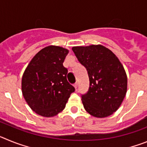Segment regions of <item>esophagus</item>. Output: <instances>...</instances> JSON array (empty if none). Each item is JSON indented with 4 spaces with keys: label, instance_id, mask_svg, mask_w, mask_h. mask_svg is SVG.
I'll return each mask as SVG.
<instances>
[{
    "label": "esophagus",
    "instance_id": "34e87169",
    "mask_svg": "<svg viewBox=\"0 0 147 147\" xmlns=\"http://www.w3.org/2000/svg\"><path fill=\"white\" fill-rule=\"evenodd\" d=\"M74 88H76H76H77V87H78V83L77 82L74 83Z\"/></svg>",
    "mask_w": 147,
    "mask_h": 147
}]
</instances>
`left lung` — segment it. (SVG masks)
Masks as SVG:
<instances>
[{"label": "left lung", "mask_w": 147, "mask_h": 147, "mask_svg": "<svg viewBox=\"0 0 147 147\" xmlns=\"http://www.w3.org/2000/svg\"><path fill=\"white\" fill-rule=\"evenodd\" d=\"M72 50L89 76V89L81 96L85 110L97 118L112 115L127 93V77L123 65L103 45L76 46Z\"/></svg>", "instance_id": "left-lung-1"}]
</instances>
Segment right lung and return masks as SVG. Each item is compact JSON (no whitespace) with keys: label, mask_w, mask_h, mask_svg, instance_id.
<instances>
[{"label":"right lung","mask_w":147,"mask_h":147,"mask_svg":"<svg viewBox=\"0 0 147 147\" xmlns=\"http://www.w3.org/2000/svg\"><path fill=\"white\" fill-rule=\"evenodd\" d=\"M68 50L50 45L31 60L22 78V93L32 110L44 117H52L64 110L74 87L67 80L63 62Z\"/></svg>","instance_id":"1"}]
</instances>
